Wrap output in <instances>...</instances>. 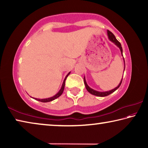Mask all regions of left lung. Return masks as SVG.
Wrapping results in <instances>:
<instances>
[{
  "instance_id": "left-lung-1",
  "label": "left lung",
  "mask_w": 148,
  "mask_h": 148,
  "mask_svg": "<svg viewBox=\"0 0 148 148\" xmlns=\"http://www.w3.org/2000/svg\"><path fill=\"white\" fill-rule=\"evenodd\" d=\"M107 34H108V38H109L110 40L113 42V43H114L115 44H116V46L120 49V51H121V53L122 56H123V49H122L121 45V44H120V42L116 39V38L114 36V34L112 33V32H110V31H108H108H107ZM123 61H124V62H125L124 58H123ZM125 68H124V71H125ZM122 79H123V77H122V79L121 80V82H120V83L119 84L118 86L116 87V88H114V89H112V90H110V91H108L100 92V91H96V90H94V89H92V88H91V87H90L88 86V85H87V82H86V78H85V76L84 77V84H85V86H86V88L87 90V91H88L89 92H90V93H91V94L93 95H95V96H97V97H106V96H108V95H110L111 93H112V92H114L115 91H116V90L119 88V86H121V82H122Z\"/></svg>"
}]
</instances>
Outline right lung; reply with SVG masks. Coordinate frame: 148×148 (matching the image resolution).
Masks as SVG:
<instances>
[{
    "label": "right lung",
    "mask_w": 148,
    "mask_h": 148,
    "mask_svg": "<svg viewBox=\"0 0 148 148\" xmlns=\"http://www.w3.org/2000/svg\"><path fill=\"white\" fill-rule=\"evenodd\" d=\"M70 73H71V72H69V74L66 75V77H65V78L64 79L63 81V83H62V86H61V89L59 90V91L57 92V93L56 95H55L54 96L51 97H49V98H47V99H36V98H33L35 100H36V101H40L42 102H51L52 101H53V100L56 99L58 98V97H59L61 95H62V92H63V91H64V86H65V80H66V77H68L69 75L70 74Z\"/></svg>",
    "instance_id": "right-lung-1"
}]
</instances>
